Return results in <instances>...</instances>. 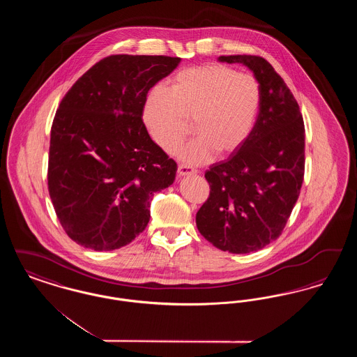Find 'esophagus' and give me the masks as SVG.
Returning a JSON list of instances; mask_svg holds the SVG:
<instances>
[{
  "label": "esophagus",
  "instance_id": "1",
  "mask_svg": "<svg viewBox=\"0 0 357 357\" xmlns=\"http://www.w3.org/2000/svg\"><path fill=\"white\" fill-rule=\"evenodd\" d=\"M198 171L195 170V169H192V167H190V166H186V165H179V167H178V175L179 176H187V175H191V174H197Z\"/></svg>",
  "mask_w": 357,
  "mask_h": 357
}]
</instances>
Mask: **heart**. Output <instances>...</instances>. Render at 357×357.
I'll list each match as a JSON object with an SVG mask.
<instances>
[{
    "mask_svg": "<svg viewBox=\"0 0 357 357\" xmlns=\"http://www.w3.org/2000/svg\"><path fill=\"white\" fill-rule=\"evenodd\" d=\"M261 89L250 73L220 64L181 70L169 91L155 86L146 98L143 121L153 142L172 153L188 132L197 134L178 155L188 165H201L218 153H230L253 131Z\"/></svg>",
    "mask_w": 357,
    "mask_h": 357,
    "instance_id": "b5f03b06",
    "label": "heart"
}]
</instances>
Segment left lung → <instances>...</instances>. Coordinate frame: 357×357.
I'll list each match as a JSON object with an SVG mask.
<instances>
[{"label":"left lung","instance_id":"obj_1","mask_svg":"<svg viewBox=\"0 0 357 357\" xmlns=\"http://www.w3.org/2000/svg\"><path fill=\"white\" fill-rule=\"evenodd\" d=\"M218 60L253 72L261 104L248 139L206 171L210 195L195 221L215 248L246 255L277 239L287 225L304 181L305 128L293 93L265 59L237 54Z\"/></svg>","mask_w":357,"mask_h":357}]
</instances>
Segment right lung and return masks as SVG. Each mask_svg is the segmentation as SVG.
Returning <instances> with one entry per match:
<instances>
[{
    "instance_id": "right-lung-1",
    "label": "right lung",
    "mask_w": 357,
    "mask_h": 357,
    "mask_svg": "<svg viewBox=\"0 0 357 357\" xmlns=\"http://www.w3.org/2000/svg\"><path fill=\"white\" fill-rule=\"evenodd\" d=\"M179 57L115 54L72 85L53 119L48 188L70 239L98 252L132 242L150 221L153 194L176 163L142 120L149 91Z\"/></svg>"
}]
</instances>
